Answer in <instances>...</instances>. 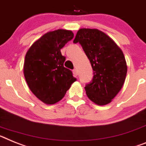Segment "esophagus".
<instances>
[{"mask_svg": "<svg viewBox=\"0 0 146 146\" xmlns=\"http://www.w3.org/2000/svg\"><path fill=\"white\" fill-rule=\"evenodd\" d=\"M73 73L74 76H78V71H77L76 69H74L73 70Z\"/></svg>", "mask_w": 146, "mask_h": 146, "instance_id": "esophagus-1", "label": "esophagus"}]
</instances>
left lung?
Returning <instances> with one entry per match:
<instances>
[{"label":"left lung","instance_id":"8db88e82","mask_svg":"<svg viewBox=\"0 0 146 146\" xmlns=\"http://www.w3.org/2000/svg\"><path fill=\"white\" fill-rule=\"evenodd\" d=\"M73 42L82 45L93 70L92 81L84 87L87 97L100 106L110 103L122 88L127 73L122 50L98 29H79Z\"/></svg>","mask_w":146,"mask_h":146}]
</instances>
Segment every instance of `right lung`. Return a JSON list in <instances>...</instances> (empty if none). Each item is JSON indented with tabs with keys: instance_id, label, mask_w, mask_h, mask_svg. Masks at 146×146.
I'll return each mask as SVG.
<instances>
[{
	"instance_id": "add662e5",
	"label": "right lung",
	"mask_w": 146,
	"mask_h": 146,
	"mask_svg": "<svg viewBox=\"0 0 146 146\" xmlns=\"http://www.w3.org/2000/svg\"><path fill=\"white\" fill-rule=\"evenodd\" d=\"M73 36L71 31L64 29L50 31L26 53L23 68L26 81L35 96L46 104L60 101L76 80L71 70L64 67L66 57L61 53Z\"/></svg>"
}]
</instances>
